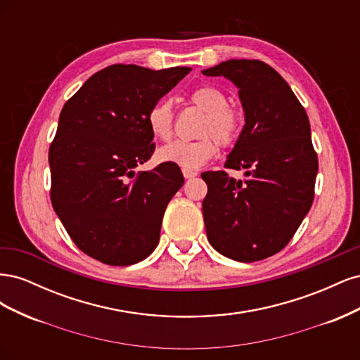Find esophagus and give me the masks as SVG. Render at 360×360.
I'll use <instances>...</instances> for the list:
<instances>
[{
    "instance_id": "obj_1",
    "label": "esophagus",
    "mask_w": 360,
    "mask_h": 360,
    "mask_svg": "<svg viewBox=\"0 0 360 360\" xmlns=\"http://www.w3.org/2000/svg\"><path fill=\"white\" fill-rule=\"evenodd\" d=\"M181 172H183V176H184V179H193V177H197L198 176V172L195 171V169H191V168H181Z\"/></svg>"
}]
</instances>
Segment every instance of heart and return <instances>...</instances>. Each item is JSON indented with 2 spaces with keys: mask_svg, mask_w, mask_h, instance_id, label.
Wrapping results in <instances>:
<instances>
[{
  "mask_svg": "<svg viewBox=\"0 0 360 360\" xmlns=\"http://www.w3.org/2000/svg\"><path fill=\"white\" fill-rule=\"evenodd\" d=\"M189 99L205 112L201 134L213 136L198 141H172L158 151V156L162 162L195 169L216 156L219 150L216 139L222 144H230L237 138L240 130V114L228 106L226 94L213 85L198 86L191 93ZM147 126L151 135L158 139L167 141L172 135V106L169 101L160 99L150 108Z\"/></svg>",
  "mask_w": 360,
  "mask_h": 360,
  "instance_id": "obj_1",
  "label": "heart"
}]
</instances>
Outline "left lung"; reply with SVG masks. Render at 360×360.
<instances>
[{
  "label": "left lung",
  "mask_w": 360,
  "mask_h": 360,
  "mask_svg": "<svg viewBox=\"0 0 360 360\" xmlns=\"http://www.w3.org/2000/svg\"><path fill=\"white\" fill-rule=\"evenodd\" d=\"M238 89L245 126L225 167L246 169L245 180L207 171L202 214L217 252L242 263L284 248L314 201L319 159L307 111L285 79L258 60H228L202 70Z\"/></svg>",
  "instance_id": "8db88e82"
}]
</instances>
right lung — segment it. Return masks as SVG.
Returning <instances> with one entry per match:
<instances>
[{"mask_svg": "<svg viewBox=\"0 0 360 360\" xmlns=\"http://www.w3.org/2000/svg\"><path fill=\"white\" fill-rule=\"evenodd\" d=\"M189 72L114 64L63 106L49 148L51 201L75 245L91 258L130 266L158 246L183 174L171 162L138 174L135 168L155 151L150 108Z\"/></svg>", "mask_w": 360, "mask_h": 360, "instance_id": "add662e5", "label": "right lung"}]
</instances>
